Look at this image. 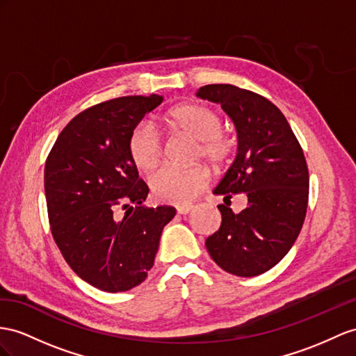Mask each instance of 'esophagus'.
<instances>
[{"label":"esophagus","mask_w":356,"mask_h":356,"mask_svg":"<svg viewBox=\"0 0 356 356\" xmlns=\"http://www.w3.org/2000/svg\"><path fill=\"white\" fill-rule=\"evenodd\" d=\"M177 209V213L179 215H188L191 211H193V206H191V204H184V206H177L176 207Z\"/></svg>","instance_id":"34e87169"}]
</instances>
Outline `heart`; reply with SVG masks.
<instances>
[{
	"label": "heart",
	"instance_id": "obj_1",
	"mask_svg": "<svg viewBox=\"0 0 356 356\" xmlns=\"http://www.w3.org/2000/svg\"><path fill=\"white\" fill-rule=\"evenodd\" d=\"M168 120L177 129L198 140L197 156L218 167L229 158L232 141L222 129V118L213 108L200 102H185L170 109ZM129 154L135 167L149 171L156 167L163 152V141L152 122L136 123L129 135ZM211 175L206 167L194 165L179 168L162 165L149 177L153 195L161 202L185 204L206 189Z\"/></svg>",
	"mask_w": 356,
	"mask_h": 356
}]
</instances>
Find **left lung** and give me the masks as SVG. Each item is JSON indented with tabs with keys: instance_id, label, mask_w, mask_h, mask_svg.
Returning <instances> with one entry per match:
<instances>
[{
	"instance_id": "1",
	"label": "left lung",
	"mask_w": 356,
	"mask_h": 356,
	"mask_svg": "<svg viewBox=\"0 0 356 356\" xmlns=\"http://www.w3.org/2000/svg\"><path fill=\"white\" fill-rule=\"evenodd\" d=\"M197 96L221 104L238 132V154L213 191L249 204L234 214L220 204V230L206 239L218 266L238 277L269 270L293 247L308 204V167L284 114L270 100L232 84L200 87Z\"/></svg>"
}]
</instances>
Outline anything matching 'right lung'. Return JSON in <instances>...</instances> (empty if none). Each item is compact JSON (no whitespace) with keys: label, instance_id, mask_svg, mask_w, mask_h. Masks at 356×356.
I'll list each match as a JSON object with an SVG mask.
<instances>
[{"label":"right lung","instance_id":"add662e5","mask_svg":"<svg viewBox=\"0 0 356 356\" xmlns=\"http://www.w3.org/2000/svg\"><path fill=\"white\" fill-rule=\"evenodd\" d=\"M162 100L124 96L87 108L61 131L44 163L52 238L79 278L109 293L145 280L176 215L171 206H143L149 186L127 147L135 124Z\"/></svg>","mask_w":356,"mask_h":356}]
</instances>
